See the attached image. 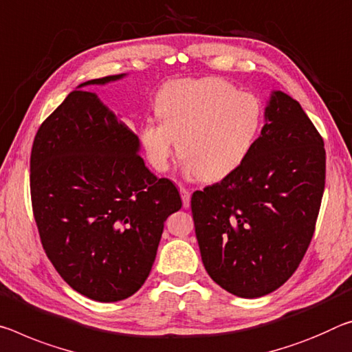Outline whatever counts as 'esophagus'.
<instances>
[{"label":"esophagus","mask_w":352,"mask_h":352,"mask_svg":"<svg viewBox=\"0 0 352 352\" xmlns=\"http://www.w3.org/2000/svg\"><path fill=\"white\" fill-rule=\"evenodd\" d=\"M180 196H182L183 206H185V208H188V206H189V200H191V192H189L186 188L180 186Z\"/></svg>","instance_id":"1"}]
</instances>
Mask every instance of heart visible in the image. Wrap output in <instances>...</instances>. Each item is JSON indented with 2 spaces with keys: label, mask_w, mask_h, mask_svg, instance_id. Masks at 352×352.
<instances>
[{
  "label": "heart",
  "mask_w": 352,
  "mask_h": 352,
  "mask_svg": "<svg viewBox=\"0 0 352 352\" xmlns=\"http://www.w3.org/2000/svg\"><path fill=\"white\" fill-rule=\"evenodd\" d=\"M160 122L139 126V141L155 169L166 170L177 141L185 172L224 180L249 158L263 126V106L252 92L222 78L174 80L153 98Z\"/></svg>",
  "instance_id": "1"
}]
</instances>
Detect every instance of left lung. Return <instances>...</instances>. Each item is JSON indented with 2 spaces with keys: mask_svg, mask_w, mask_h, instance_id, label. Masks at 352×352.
<instances>
[{
  "mask_svg": "<svg viewBox=\"0 0 352 352\" xmlns=\"http://www.w3.org/2000/svg\"><path fill=\"white\" fill-rule=\"evenodd\" d=\"M265 116L244 164L191 197L206 272L249 299L272 293L298 270L326 183L324 141L296 100L277 91Z\"/></svg>",
  "mask_w": 352,
  "mask_h": 352,
  "instance_id": "1",
  "label": "left lung"
}]
</instances>
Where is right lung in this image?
<instances>
[{"label": "right lung", "mask_w": 352, "mask_h": 352, "mask_svg": "<svg viewBox=\"0 0 352 352\" xmlns=\"http://www.w3.org/2000/svg\"><path fill=\"white\" fill-rule=\"evenodd\" d=\"M138 152L135 133L82 89L42 122L32 142L31 204L43 250L75 292L98 302L144 285L164 221L182 208L174 183L156 178Z\"/></svg>", "instance_id": "obj_1"}]
</instances>
